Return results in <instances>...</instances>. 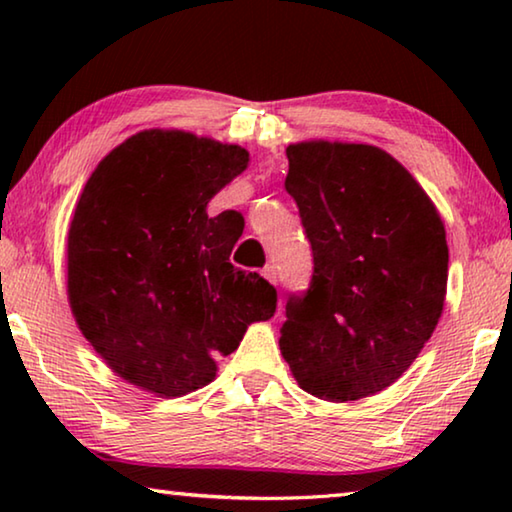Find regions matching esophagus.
Listing matches in <instances>:
<instances>
[{"mask_svg":"<svg viewBox=\"0 0 512 512\" xmlns=\"http://www.w3.org/2000/svg\"><path fill=\"white\" fill-rule=\"evenodd\" d=\"M262 275H264L266 280L271 282V284H275V282H277V271H275V266H266L264 271H262Z\"/></svg>","mask_w":512,"mask_h":512,"instance_id":"34e87169","label":"esophagus"}]
</instances>
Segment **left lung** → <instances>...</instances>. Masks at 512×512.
I'll list each match as a JSON object with an SVG mask.
<instances>
[{
    "label": "left lung",
    "mask_w": 512,
    "mask_h": 512,
    "mask_svg": "<svg viewBox=\"0 0 512 512\" xmlns=\"http://www.w3.org/2000/svg\"><path fill=\"white\" fill-rule=\"evenodd\" d=\"M287 192L314 250L291 296L280 350L302 391L352 402L400 379L431 339L447 296L445 223L391 153L372 144L287 146Z\"/></svg>",
    "instance_id": "1"
}]
</instances>
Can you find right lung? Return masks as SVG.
I'll return each mask as SVG.
<instances>
[{"label":"right lung","instance_id":"obj_1","mask_svg":"<svg viewBox=\"0 0 512 512\" xmlns=\"http://www.w3.org/2000/svg\"><path fill=\"white\" fill-rule=\"evenodd\" d=\"M250 155L187 131L128 137L85 183L67 232V298L76 325L117 377L183 397L216 377V357L268 320L277 293L230 264L244 230L207 203Z\"/></svg>","mask_w":512,"mask_h":512}]
</instances>
